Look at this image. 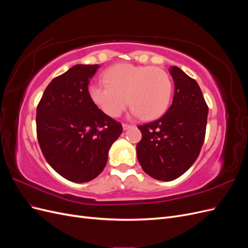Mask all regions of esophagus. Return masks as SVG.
<instances>
[{
    "instance_id": "esophagus-1",
    "label": "esophagus",
    "mask_w": 248,
    "mask_h": 248,
    "mask_svg": "<svg viewBox=\"0 0 248 248\" xmlns=\"http://www.w3.org/2000/svg\"><path fill=\"white\" fill-rule=\"evenodd\" d=\"M131 127V125H129V124H126V123H123V129L124 130H127L128 128H130Z\"/></svg>"
}]
</instances>
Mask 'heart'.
<instances>
[{"instance_id": "heart-1", "label": "heart", "mask_w": 248, "mask_h": 248, "mask_svg": "<svg viewBox=\"0 0 248 248\" xmlns=\"http://www.w3.org/2000/svg\"><path fill=\"white\" fill-rule=\"evenodd\" d=\"M106 82L89 86V96L104 114L116 118L127 104L131 114L154 120L167 111L172 86L169 74L157 67L118 64L103 73Z\"/></svg>"}]
</instances>
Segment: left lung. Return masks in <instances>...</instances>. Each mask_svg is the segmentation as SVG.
<instances>
[{"mask_svg":"<svg viewBox=\"0 0 248 248\" xmlns=\"http://www.w3.org/2000/svg\"><path fill=\"white\" fill-rule=\"evenodd\" d=\"M170 73L175 82L171 106L160 119L138 127L142 136L137 145L139 162L146 174L160 181L179 178L196 161L208 117L198 82L176 66Z\"/></svg>","mask_w":248,"mask_h":248,"instance_id":"8db88e82","label":"left lung"}]
</instances>
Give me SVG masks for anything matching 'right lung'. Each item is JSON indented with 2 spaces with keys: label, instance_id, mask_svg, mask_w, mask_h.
<instances>
[{
  "label": "right lung",
  "instance_id": "add662e5",
  "mask_svg": "<svg viewBox=\"0 0 248 248\" xmlns=\"http://www.w3.org/2000/svg\"><path fill=\"white\" fill-rule=\"evenodd\" d=\"M99 65L78 64L52 79L37 107V139L49 166L71 182L103 170L122 125L98 108L88 86Z\"/></svg>",
  "mask_w": 248,
  "mask_h": 248
}]
</instances>
